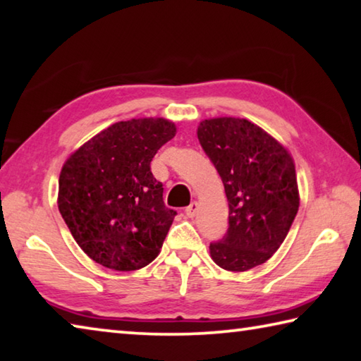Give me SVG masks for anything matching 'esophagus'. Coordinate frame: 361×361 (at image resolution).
<instances>
[{
    "label": "esophagus",
    "mask_w": 361,
    "mask_h": 361,
    "mask_svg": "<svg viewBox=\"0 0 361 361\" xmlns=\"http://www.w3.org/2000/svg\"><path fill=\"white\" fill-rule=\"evenodd\" d=\"M197 209H199V204H197V202H191V204H189V205L186 207V210H185L186 216H189V218L195 216V213H197Z\"/></svg>",
    "instance_id": "obj_1"
}]
</instances>
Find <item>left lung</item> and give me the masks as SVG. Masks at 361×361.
Returning a JSON list of instances; mask_svg holds the SVG:
<instances>
[{"label": "left lung", "instance_id": "obj_1", "mask_svg": "<svg viewBox=\"0 0 361 361\" xmlns=\"http://www.w3.org/2000/svg\"><path fill=\"white\" fill-rule=\"evenodd\" d=\"M197 138L221 176L229 204V228L210 243L212 259L226 271H248L277 252L295 221V164L276 138L247 119H205Z\"/></svg>", "mask_w": 361, "mask_h": 361}]
</instances>
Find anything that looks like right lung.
Returning a JSON list of instances; mask_svg holds the SVG:
<instances>
[{"label": "right lung", "mask_w": 361, "mask_h": 361, "mask_svg": "<svg viewBox=\"0 0 361 361\" xmlns=\"http://www.w3.org/2000/svg\"><path fill=\"white\" fill-rule=\"evenodd\" d=\"M176 133L162 118L121 121L66 159L59 210L78 245L114 271H135L159 255L176 212L151 172L157 149Z\"/></svg>", "instance_id": "right-lung-1"}]
</instances>
